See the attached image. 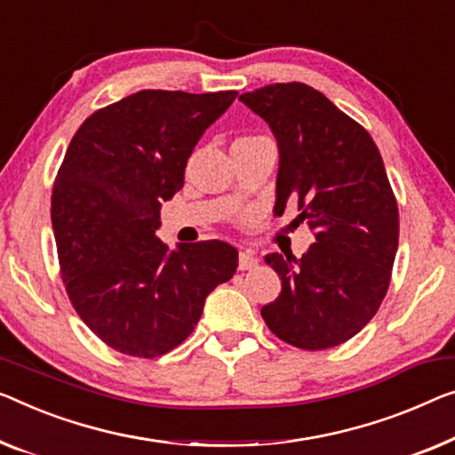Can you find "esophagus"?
Wrapping results in <instances>:
<instances>
[{"label": "esophagus", "mask_w": 455, "mask_h": 455, "mask_svg": "<svg viewBox=\"0 0 455 455\" xmlns=\"http://www.w3.org/2000/svg\"><path fill=\"white\" fill-rule=\"evenodd\" d=\"M257 266V257L251 251H241L239 253V269H253Z\"/></svg>", "instance_id": "1"}]
</instances>
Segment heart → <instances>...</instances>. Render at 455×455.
Here are the masks:
<instances>
[{"label":"heart","instance_id":"obj_1","mask_svg":"<svg viewBox=\"0 0 455 455\" xmlns=\"http://www.w3.org/2000/svg\"><path fill=\"white\" fill-rule=\"evenodd\" d=\"M243 139H257V137H241V139H236V140H243Z\"/></svg>","mask_w":455,"mask_h":455}]
</instances>
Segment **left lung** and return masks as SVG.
<instances>
[{"label":"left lung","mask_w":455,"mask_h":455,"mask_svg":"<svg viewBox=\"0 0 455 455\" xmlns=\"http://www.w3.org/2000/svg\"><path fill=\"white\" fill-rule=\"evenodd\" d=\"M280 147L275 214L298 202L315 243L296 259L271 253L282 292L261 308L277 339L321 351L349 341L378 313L398 249V204L370 132L307 84L247 92ZM296 222V220H294Z\"/></svg>","instance_id":"1"}]
</instances>
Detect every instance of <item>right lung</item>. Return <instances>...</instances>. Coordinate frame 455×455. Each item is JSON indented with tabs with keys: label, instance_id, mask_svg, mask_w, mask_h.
Instances as JSON below:
<instances>
[{
	"label": "right lung",
	"instance_id": "add662e5",
	"mask_svg": "<svg viewBox=\"0 0 455 455\" xmlns=\"http://www.w3.org/2000/svg\"><path fill=\"white\" fill-rule=\"evenodd\" d=\"M236 96L142 90L93 112L69 142L51 198L60 277L81 321L114 351L151 359L178 347L239 266L228 243L167 251L155 236L196 142Z\"/></svg>",
	"mask_w": 455,
	"mask_h": 455
}]
</instances>
